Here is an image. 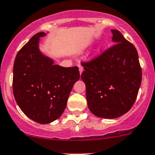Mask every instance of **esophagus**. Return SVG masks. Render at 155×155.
Here are the masks:
<instances>
[{
    "instance_id": "esophagus-1",
    "label": "esophagus",
    "mask_w": 155,
    "mask_h": 155,
    "mask_svg": "<svg viewBox=\"0 0 155 155\" xmlns=\"http://www.w3.org/2000/svg\"><path fill=\"white\" fill-rule=\"evenodd\" d=\"M78 66H79V69H80V73L82 74V72L84 71V67L80 65V64H79Z\"/></svg>"
}]
</instances>
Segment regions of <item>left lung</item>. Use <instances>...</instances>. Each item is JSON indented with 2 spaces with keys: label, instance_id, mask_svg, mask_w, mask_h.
<instances>
[{
  "label": "left lung",
  "instance_id": "8db88e82",
  "mask_svg": "<svg viewBox=\"0 0 155 155\" xmlns=\"http://www.w3.org/2000/svg\"><path fill=\"white\" fill-rule=\"evenodd\" d=\"M115 42L100 55L82 62L81 79L86 85L89 110L98 117L114 119L124 115L136 102L142 69L136 47L117 30Z\"/></svg>",
  "mask_w": 155,
  "mask_h": 155
}]
</instances>
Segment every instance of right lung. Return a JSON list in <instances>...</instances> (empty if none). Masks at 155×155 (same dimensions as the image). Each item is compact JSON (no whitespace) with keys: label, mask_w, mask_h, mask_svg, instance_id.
Returning a JSON list of instances; mask_svg holds the SVG:
<instances>
[{"label":"right lung","mask_w":155,"mask_h":155,"mask_svg":"<svg viewBox=\"0 0 155 155\" xmlns=\"http://www.w3.org/2000/svg\"><path fill=\"white\" fill-rule=\"evenodd\" d=\"M38 32L19 49L13 66L12 89L15 99L27 117L39 124L58 119L67 106L72 87L80 79L77 66L53 64L38 49Z\"/></svg>","instance_id":"obj_1"}]
</instances>
